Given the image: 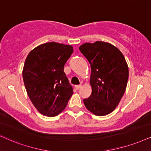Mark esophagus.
<instances>
[{
	"mask_svg": "<svg viewBox=\"0 0 151 151\" xmlns=\"http://www.w3.org/2000/svg\"><path fill=\"white\" fill-rule=\"evenodd\" d=\"M81 85H76L75 88H76V90H79L80 88H81Z\"/></svg>",
	"mask_w": 151,
	"mask_h": 151,
	"instance_id": "obj_1",
	"label": "esophagus"
}]
</instances>
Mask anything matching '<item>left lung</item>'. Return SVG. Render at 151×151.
Instances as JSON below:
<instances>
[{"instance_id": "left-lung-1", "label": "left lung", "mask_w": 151, "mask_h": 151, "mask_svg": "<svg viewBox=\"0 0 151 151\" xmlns=\"http://www.w3.org/2000/svg\"><path fill=\"white\" fill-rule=\"evenodd\" d=\"M79 50L91 68L92 93L83 103L95 115H107L118 106L126 89L129 70L125 57L118 48L104 42L85 43Z\"/></svg>"}]
</instances>
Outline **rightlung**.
Here are the masks:
<instances>
[{"label":"right lung","instance_id":"obj_1","mask_svg":"<svg viewBox=\"0 0 151 151\" xmlns=\"http://www.w3.org/2000/svg\"><path fill=\"white\" fill-rule=\"evenodd\" d=\"M72 52L71 45L51 42L35 47L25 60L22 72L25 87L33 105L43 115H58L73 94L64 72Z\"/></svg>","mask_w":151,"mask_h":151}]
</instances>
